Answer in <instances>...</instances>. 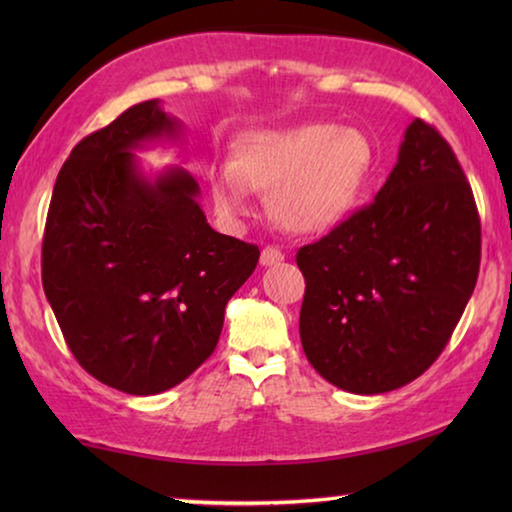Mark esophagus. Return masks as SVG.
Listing matches in <instances>:
<instances>
[{
	"label": "esophagus",
	"mask_w": 512,
	"mask_h": 512,
	"mask_svg": "<svg viewBox=\"0 0 512 512\" xmlns=\"http://www.w3.org/2000/svg\"><path fill=\"white\" fill-rule=\"evenodd\" d=\"M282 259H284L282 250H277L275 246H266L262 250V255H259V264H262V266H273V264H280Z\"/></svg>",
	"instance_id": "1"
}]
</instances>
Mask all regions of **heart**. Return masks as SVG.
<instances>
[{
	"instance_id": "heart-1",
	"label": "heart",
	"mask_w": 512,
	"mask_h": 512,
	"mask_svg": "<svg viewBox=\"0 0 512 512\" xmlns=\"http://www.w3.org/2000/svg\"><path fill=\"white\" fill-rule=\"evenodd\" d=\"M372 164L375 149L357 128L318 121L253 131L232 146L230 167L210 173V192L228 221L253 212L250 192L271 194L268 207L284 230L320 235L348 219Z\"/></svg>"
}]
</instances>
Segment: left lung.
<instances>
[{"label": "left lung", "instance_id": "obj_1", "mask_svg": "<svg viewBox=\"0 0 512 512\" xmlns=\"http://www.w3.org/2000/svg\"><path fill=\"white\" fill-rule=\"evenodd\" d=\"M305 275L300 341L329 384L395 391L445 350L481 264V219L452 146L415 119L391 176L296 255Z\"/></svg>", "mask_w": 512, "mask_h": 512}]
</instances>
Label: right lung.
Returning <instances> with one entry per match:
<instances>
[{
    "mask_svg": "<svg viewBox=\"0 0 512 512\" xmlns=\"http://www.w3.org/2000/svg\"><path fill=\"white\" fill-rule=\"evenodd\" d=\"M144 101L74 146L51 194L42 287L83 370L128 395L185 381L214 352L259 248L210 228L185 169L146 180L133 151L178 135Z\"/></svg>",
    "mask_w": 512,
    "mask_h": 512,
    "instance_id": "add662e5",
    "label": "right lung"
}]
</instances>
